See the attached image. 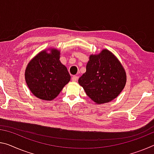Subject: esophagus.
Returning a JSON list of instances; mask_svg holds the SVG:
<instances>
[{"mask_svg": "<svg viewBox=\"0 0 154 154\" xmlns=\"http://www.w3.org/2000/svg\"><path fill=\"white\" fill-rule=\"evenodd\" d=\"M78 79H79V77H78V76H72V82H77Z\"/></svg>", "mask_w": 154, "mask_h": 154, "instance_id": "obj_1", "label": "esophagus"}]
</instances>
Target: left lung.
<instances>
[{"label":"left lung","instance_id":"left-lung-1","mask_svg":"<svg viewBox=\"0 0 154 154\" xmlns=\"http://www.w3.org/2000/svg\"><path fill=\"white\" fill-rule=\"evenodd\" d=\"M126 80V72L119 60L110 51L103 49L98 55L90 56L86 71L78 82L92 101L103 104L119 96Z\"/></svg>","mask_w":154,"mask_h":154}]
</instances>
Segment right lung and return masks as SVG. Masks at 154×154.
<instances>
[{"label": "right lung", "mask_w": 154, "mask_h": 154, "mask_svg": "<svg viewBox=\"0 0 154 154\" xmlns=\"http://www.w3.org/2000/svg\"><path fill=\"white\" fill-rule=\"evenodd\" d=\"M45 50L31 60L26 68V83L34 96L51 101L60 94L70 80L67 68L60 61V51Z\"/></svg>", "instance_id": "add662e5"}]
</instances>
